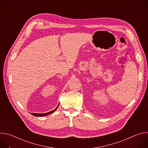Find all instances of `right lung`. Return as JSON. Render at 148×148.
<instances>
[{
  "label": "right lung",
  "mask_w": 148,
  "mask_h": 148,
  "mask_svg": "<svg viewBox=\"0 0 148 148\" xmlns=\"http://www.w3.org/2000/svg\"><path fill=\"white\" fill-rule=\"evenodd\" d=\"M58 105L57 106V107L55 109V110H53V111H50V112H47V113H45V114H37V113H32V115H34V116H46V115H49V114H51V113H53V112H54L56 110H57V108H58Z\"/></svg>",
  "instance_id": "obj_1"
}]
</instances>
